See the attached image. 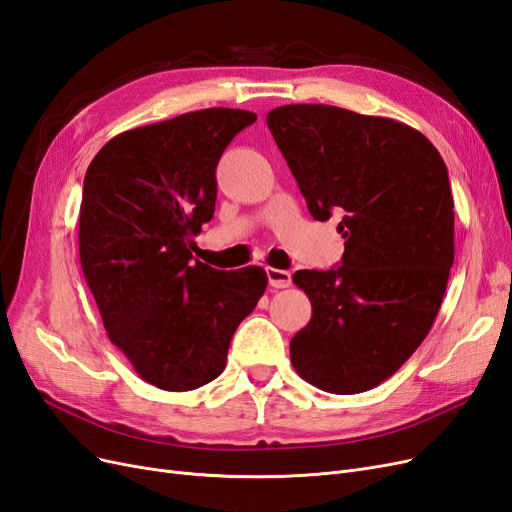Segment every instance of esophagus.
<instances>
[{"label":"esophagus","mask_w":512,"mask_h":512,"mask_svg":"<svg viewBox=\"0 0 512 512\" xmlns=\"http://www.w3.org/2000/svg\"><path fill=\"white\" fill-rule=\"evenodd\" d=\"M267 277H269V286L271 288H288L292 284V275L288 271H281V269H267Z\"/></svg>","instance_id":"esophagus-1"}]
</instances>
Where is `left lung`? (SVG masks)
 <instances>
[{
	"mask_svg": "<svg viewBox=\"0 0 512 512\" xmlns=\"http://www.w3.org/2000/svg\"><path fill=\"white\" fill-rule=\"evenodd\" d=\"M315 220L339 214L341 267L296 271L311 301L290 341L307 383L360 394L392 377L428 337L453 264V195L443 156L392 118L322 103L267 114Z\"/></svg>",
	"mask_w": 512,
	"mask_h": 512,
	"instance_id": "8db88e82",
	"label": "left lung"
}]
</instances>
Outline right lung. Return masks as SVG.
<instances>
[{"instance_id": "right-lung-1", "label": "right lung", "mask_w": 512, "mask_h": 512, "mask_svg": "<svg viewBox=\"0 0 512 512\" xmlns=\"http://www.w3.org/2000/svg\"><path fill=\"white\" fill-rule=\"evenodd\" d=\"M254 112L209 108L116 135L84 175L80 264L110 341L167 392L214 381L228 345L267 290L260 267L192 260L214 218L216 167Z\"/></svg>"}]
</instances>
